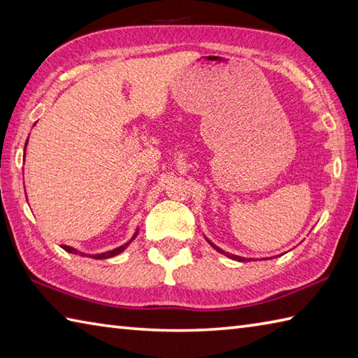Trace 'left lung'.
Masks as SVG:
<instances>
[{
    "mask_svg": "<svg viewBox=\"0 0 358 358\" xmlns=\"http://www.w3.org/2000/svg\"><path fill=\"white\" fill-rule=\"evenodd\" d=\"M208 243H210V241H208ZM210 244H211V243H210ZM211 247H213V249H215V250H217V252H220V253L225 255V257H229V258H231V259H236V261H245V258H241V257H236V255H229L227 252H224V250H221V249H220V247H216L215 244H211Z\"/></svg>",
    "mask_w": 358,
    "mask_h": 358,
    "instance_id": "1",
    "label": "left lung"
}]
</instances>
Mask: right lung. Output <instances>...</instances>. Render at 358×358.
<instances>
[{
    "label": "right lung",
    "instance_id": "obj_1",
    "mask_svg": "<svg viewBox=\"0 0 358 358\" xmlns=\"http://www.w3.org/2000/svg\"><path fill=\"white\" fill-rule=\"evenodd\" d=\"M26 145H27V142H26ZM24 150H26V147H24ZM136 235H137V231H136ZM136 235L133 236V239L136 238ZM133 239H131V241H133ZM131 241H129V243H131ZM129 243H127L125 245H120V247H117V249H114V250H109V252L100 253V255H90V257L96 258V259H106V258H113V257H115V255H119V253H122L123 250H125ZM62 249H64V250L69 252V253H76V255L78 253L76 249H72V247H69V245H62Z\"/></svg>",
    "mask_w": 358,
    "mask_h": 358
}]
</instances>
